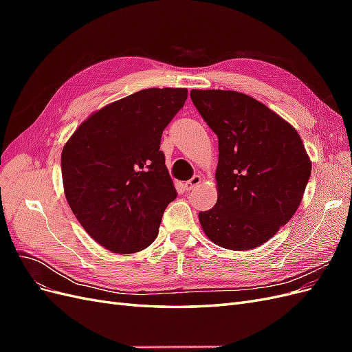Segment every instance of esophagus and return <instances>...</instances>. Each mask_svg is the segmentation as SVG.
<instances>
[{"label":"esophagus","mask_w":352,"mask_h":352,"mask_svg":"<svg viewBox=\"0 0 352 352\" xmlns=\"http://www.w3.org/2000/svg\"><path fill=\"white\" fill-rule=\"evenodd\" d=\"M201 182H202V179H201V176H194L192 179H190V180H188V182L185 184V188H186L188 190H190V189H194V188L199 186V185H201Z\"/></svg>","instance_id":"obj_1"}]
</instances>
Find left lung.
I'll return each mask as SVG.
<instances>
[{"label":"left lung","instance_id":"left-lung-1","mask_svg":"<svg viewBox=\"0 0 352 352\" xmlns=\"http://www.w3.org/2000/svg\"><path fill=\"white\" fill-rule=\"evenodd\" d=\"M190 98L219 138L216 206L198 214L207 238L247 251L273 238L300 207L311 160L300 133L250 95L192 89Z\"/></svg>","mask_w":352,"mask_h":352}]
</instances>
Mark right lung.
Instances as JSON below:
<instances>
[{
    "mask_svg": "<svg viewBox=\"0 0 352 352\" xmlns=\"http://www.w3.org/2000/svg\"><path fill=\"white\" fill-rule=\"evenodd\" d=\"M186 98V88L138 91L94 111L63 146L66 199L105 250L132 254L157 238L176 198L160 141Z\"/></svg>",
    "mask_w": 352,
    "mask_h": 352,
    "instance_id": "add662e5",
    "label": "right lung"
}]
</instances>
